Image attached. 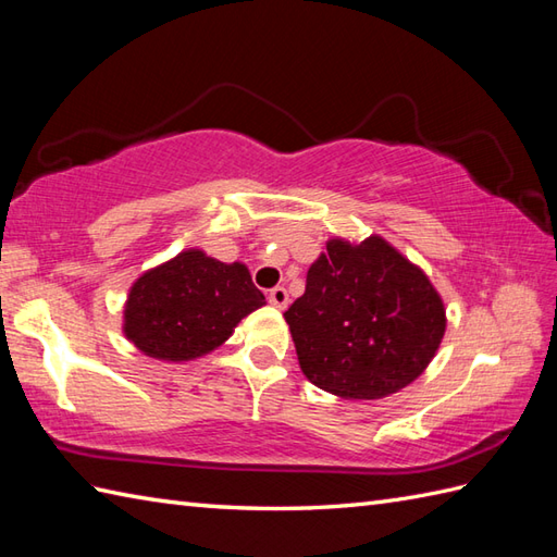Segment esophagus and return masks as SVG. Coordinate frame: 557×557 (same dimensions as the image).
Here are the masks:
<instances>
[{"label": "esophagus", "mask_w": 557, "mask_h": 557, "mask_svg": "<svg viewBox=\"0 0 557 557\" xmlns=\"http://www.w3.org/2000/svg\"><path fill=\"white\" fill-rule=\"evenodd\" d=\"M269 302L276 307V310H286L288 307V302H290V298H288V290L283 288V286H276V288H271L269 290Z\"/></svg>", "instance_id": "esophagus-1"}]
</instances>
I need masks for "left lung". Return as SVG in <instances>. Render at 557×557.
<instances>
[{
  "instance_id": "8db88e82",
  "label": "left lung",
  "mask_w": 557,
  "mask_h": 557,
  "mask_svg": "<svg viewBox=\"0 0 557 557\" xmlns=\"http://www.w3.org/2000/svg\"><path fill=\"white\" fill-rule=\"evenodd\" d=\"M302 374L345 400H379L424 372L446 333L429 276L381 236L331 238L283 314Z\"/></svg>"
}]
</instances>
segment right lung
<instances>
[{"label": "right lung", "instance_id": "right-lung-1", "mask_svg": "<svg viewBox=\"0 0 557 557\" xmlns=\"http://www.w3.org/2000/svg\"><path fill=\"white\" fill-rule=\"evenodd\" d=\"M262 305L245 264H224L190 247L133 283L123 336L154 360L188 362L226 343L238 321Z\"/></svg>", "mask_w": 557, "mask_h": 557}]
</instances>
